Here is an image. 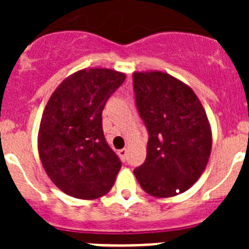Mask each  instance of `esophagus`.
Masks as SVG:
<instances>
[{
  "instance_id": "obj_1",
  "label": "esophagus",
  "mask_w": 249,
  "mask_h": 249,
  "mask_svg": "<svg viewBox=\"0 0 249 249\" xmlns=\"http://www.w3.org/2000/svg\"><path fill=\"white\" fill-rule=\"evenodd\" d=\"M118 156L121 157L122 160H126V156H127V149L126 148H122L118 151Z\"/></svg>"
}]
</instances>
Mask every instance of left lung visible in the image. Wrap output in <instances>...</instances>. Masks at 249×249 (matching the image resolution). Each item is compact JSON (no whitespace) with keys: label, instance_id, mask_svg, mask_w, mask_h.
Returning a JSON list of instances; mask_svg holds the SVG:
<instances>
[{"label":"left lung","instance_id":"8db88e82","mask_svg":"<svg viewBox=\"0 0 249 249\" xmlns=\"http://www.w3.org/2000/svg\"><path fill=\"white\" fill-rule=\"evenodd\" d=\"M141 117L148 129L147 157L135 172L142 190L157 198L175 197L206 169L212 129L190 86L160 71L133 72Z\"/></svg>","mask_w":249,"mask_h":249}]
</instances>
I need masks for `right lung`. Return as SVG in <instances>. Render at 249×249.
Listing matches in <instances>:
<instances>
[{"label":"right lung","mask_w":249,"mask_h":249,"mask_svg":"<svg viewBox=\"0 0 249 249\" xmlns=\"http://www.w3.org/2000/svg\"><path fill=\"white\" fill-rule=\"evenodd\" d=\"M126 78L109 68L66 77L43 109L37 148L50 179L74 198L96 199L113 187L121 160L103 136L102 111Z\"/></svg>","instance_id":"obj_1"}]
</instances>
